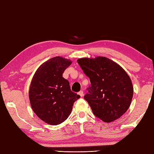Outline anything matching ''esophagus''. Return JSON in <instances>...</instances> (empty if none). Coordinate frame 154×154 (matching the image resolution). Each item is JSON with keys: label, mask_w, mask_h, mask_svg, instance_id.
<instances>
[{"label": "esophagus", "mask_w": 154, "mask_h": 154, "mask_svg": "<svg viewBox=\"0 0 154 154\" xmlns=\"http://www.w3.org/2000/svg\"><path fill=\"white\" fill-rule=\"evenodd\" d=\"M78 94H79L81 97H82L83 96H84V92H83L82 91H81L78 92Z\"/></svg>", "instance_id": "34e87169"}]
</instances>
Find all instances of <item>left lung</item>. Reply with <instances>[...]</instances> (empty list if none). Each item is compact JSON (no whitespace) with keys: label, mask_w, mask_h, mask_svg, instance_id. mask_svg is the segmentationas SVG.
<instances>
[{"label":"left lung","mask_w":154,"mask_h":154,"mask_svg":"<svg viewBox=\"0 0 154 154\" xmlns=\"http://www.w3.org/2000/svg\"><path fill=\"white\" fill-rule=\"evenodd\" d=\"M78 64L91 81L85 99L94 115L109 123L120 118L131 104L133 87L128 74L105 57L80 58Z\"/></svg>","instance_id":"1"}]
</instances>
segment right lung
Returning a JSON list of instances; mask_svg holds the SVG:
<instances>
[{"instance_id": "right-lung-1", "label": "right lung", "mask_w": 154, "mask_h": 154, "mask_svg": "<svg viewBox=\"0 0 154 154\" xmlns=\"http://www.w3.org/2000/svg\"><path fill=\"white\" fill-rule=\"evenodd\" d=\"M72 63L62 57H54L39 66L32 78L29 97L32 109L40 119L56 125L66 120L80 95L70 89L62 77Z\"/></svg>"}]
</instances>
